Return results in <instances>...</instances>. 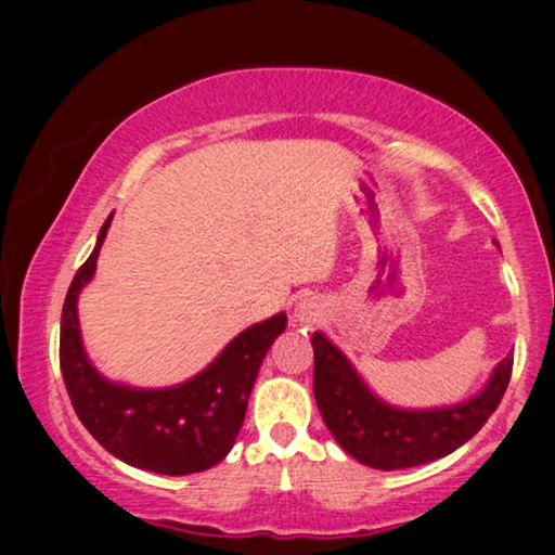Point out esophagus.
I'll return each mask as SVG.
<instances>
[{
  "mask_svg": "<svg viewBox=\"0 0 555 555\" xmlns=\"http://www.w3.org/2000/svg\"><path fill=\"white\" fill-rule=\"evenodd\" d=\"M295 315H298L300 323H315L318 315H321V310H318L313 300H302L298 310H295Z\"/></svg>",
  "mask_w": 555,
  "mask_h": 555,
  "instance_id": "34e87169",
  "label": "esophagus"
}]
</instances>
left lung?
Listing matches in <instances>:
<instances>
[{"instance_id":"8db88e82","label":"left lung","mask_w":555,"mask_h":555,"mask_svg":"<svg viewBox=\"0 0 555 555\" xmlns=\"http://www.w3.org/2000/svg\"><path fill=\"white\" fill-rule=\"evenodd\" d=\"M313 393L325 427L353 460L374 469L416 467L457 450L490 420L513 374L507 353L477 397L454 406L397 409L369 391L323 333H313Z\"/></svg>"}]
</instances>
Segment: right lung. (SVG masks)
<instances>
[{"label": "right lung", "mask_w": 555, "mask_h": 555, "mask_svg": "<svg viewBox=\"0 0 555 555\" xmlns=\"http://www.w3.org/2000/svg\"><path fill=\"white\" fill-rule=\"evenodd\" d=\"M111 217L98 234L95 249L75 272L60 321V369L75 414L103 450L126 465L158 475H192L215 467L232 450L245 422L247 397L260 363L285 331L287 315L242 331L202 374L171 389H133L103 378L82 351L78 295L93 278L98 253Z\"/></svg>", "instance_id": "add662e5"}]
</instances>
